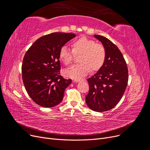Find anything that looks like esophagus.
Returning a JSON list of instances; mask_svg holds the SVG:
<instances>
[{"instance_id":"34e87169","label":"esophagus","mask_w":150,"mask_h":150,"mask_svg":"<svg viewBox=\"0 0 150 150\" xmlns=\"http://www.w3.org/2000/svg\"><path fill=\"white\" fill-rule=\"evenodd\" d=\"M85 81V79H83V80H81V79H75V80L73 81V82H74V83H78V82H79V81Z\"/></svg>"}]
</instances>
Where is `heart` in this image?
Listing matches in <instances>:
<instances>
[{"label": "heart", "instance_id": "obj_1", "mask_svg": "<svg viewBox=\"0 0 150 150\" xmlns=\"http://www.w3.org/2000/svg\"><path fill=\"white\" fill-rule=\"evenodd\" d=\"M71 46L72 50L64 46L59 51L60 59L66 65L70 64L74 55L81 54L79 64L73 65L64 71L67 78L80 79L87 75L91 69L98 71L104 64L106 52L102 44L83 37L72 42Z\"/></svg>", "mask_w": 150, "mask_h": 150}]
</instances>
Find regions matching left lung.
Listing matches in <instances>:
<instances>
[{"instance_id":"left-lung-1","label":"left lung","mask_w":150,"mask_h":150,"mask_svg":"<svg viewBox=\"0 0 150 150\" xmlns=\"http://www.w3.org/2000/svg\"><path fill=\"white\" fill-rule=\"evenodd\" d=\"M94 36L105 48L106 56L101 69L88 79L89 91L86 103L91 110L104 112L111 110L121 100L128 84V70L115 44L102 35Z\"/></svg>"}]
</instances>
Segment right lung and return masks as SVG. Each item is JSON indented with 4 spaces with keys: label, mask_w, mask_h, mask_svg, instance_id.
I'll list each match as a JSON object with an SVG mask.
<instances>
[{
    "label": "right lung",
    "mask_w": 150,
    "mask_h": 150,
    "mask_svg": "<svg viewBox=\"0 0 150 150\" xmlns=\"http://www.w3.org/2000/svg\"><path fill=\"white\" fill-rule=\"evenodd\" d=\"M75 34L54 33L38 39L25 53L22 65V80L30 98L38 105L59 104L71 82L60 74L59 51Z\"/></svg>",
    "instance_id": "obj_1"
}]
</instances>
